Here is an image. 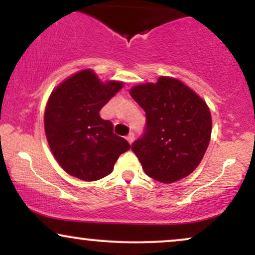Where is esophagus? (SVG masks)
<instances>
[{"instance_id":"esophagus-1","label":"esophagus","mask_w":255,"mask_h":255,"mask_svg":"<svg viewBox=\"0 0 255 255\" xmlns=\"http://www.w3.org/2000/svg\"><path fill=\"white\" fill-rule=\"evenodd\" d=\"M135 135H134V133H129L127 135V137H126V139L128 140V142H129V144H133V141H134V139H135V137H134Z\"/></svg>"}]
</instances>
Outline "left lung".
Returning a JSON list of instances; mask_svg holds the SVG:
<instances>
[{
  "label": "left lung",
  "instance_id": "8db88e82",
  "mask_svg": "<svg viewBox=\"0 0 255 255\" xmlns=\"http://www.w3.org/2000/svg\"><path fill=\"white\" fill-rule=\"evenodd\" d=\"M130 96L146 114L144 134L131 145L144 171L163 183L192 174L211 137L207 104L188 86L169 77L134 86Z\"/></svg>",
  "mask_w": 255,
  "mask_h": 255
}]
</instances>
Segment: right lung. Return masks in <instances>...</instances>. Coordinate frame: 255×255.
Segmentation results:
<instances>
[{"label": "right lung", "mask_w": 255, "mask_h": 255, "mask_svg": "<svg viewBox=\"0 0 255 255\" xmlns=\"http://www.w3.org/2000/svg\"><path fill=\"white\" fill-rule=\"evenodd\" d=\"M124 86L102 83L90 69L72 75L52 91L44 114L50 150L66 172L83 181H96L113 171L120 154L130 145L114 133L99 111Z\"/></svg>", "instance_id": "1"}]
</instances>
